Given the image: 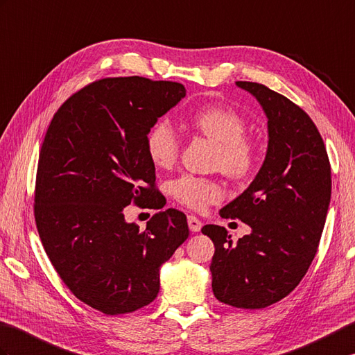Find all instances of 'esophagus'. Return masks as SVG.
Wrapping results in <instances>:
<instances>
[{"label": "esophagus", "mask_w": 355, "mask_h": 355, "mask_svg": "<svg viewBox=\"0 0 355 355\" xmlns=\"http://www.w3.org/2000/svg\"><path fill=\"white\" fill-rule=\"evenodd\" d=\"M187 224H189V228H191V232L192 233H198L201 230V227H202V224H201V220L198 219L196 216H187Z\"/></svg>", "instance_id": "obj_1"}]
</instances>
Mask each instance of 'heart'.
Masks as SVG:
<instances>
[{
  "mask_svg": "<svg viewBox=\"0 0 355 355\" xmlns=\"http://www.w3.org/2000/svg\"><path fill=\"white\" fill-rule=\"evenodd\" d=\"M193 125L219 145L218 164L230 177L242 178L250 174L255 163L252 145L245 139L246 123L225 107H205L193 116ZM145 146L150 160L159 168H168L178 157L180 139L168 119H160L148 130ZM171 192L175 200L192 210H204L224 196L215 180L184 174L172 181Z\"/></svg>",
  "mask_w": 355,
  "mask_h": 355,
  "instance_id": "b5f03b06",
  "label": "heart"
}]
</instances>
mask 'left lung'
Returning <instances> with one entry per match:
<instances>
[{"label": "left lung", "instance_id": "obj_1", "mask_svg": "<svg viewBox=\"0 0 355 355\" xmlns=\"http://www.w3.org/2000/svg\"><path fill=\"white\" fill-rule=\"evenodd\" d=\"M268 118V150L248 189L222 207L251 233L234 243L224 227L205 225L215 243L211 289L237 309H265L289 295L309 270L331 200V166L324 140L301 107L269 87L236 81Z\"/></svg>", "mask_w": 355, "mask_h": 355}]
</instances>
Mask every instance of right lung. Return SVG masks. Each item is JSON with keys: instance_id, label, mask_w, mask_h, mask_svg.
I'll return each instance as SVG.
<instances>
[{"instance_id": "obj_1", "label": "right lung", "mask_w": 355, "mask_h": 355, "mask_svg": "<svg viewBox=\"0 0 355 355\" xmlns=\"http://www.w3.org/2000/svg\"><path fill=\"white\" fill-rule=\"evenodd\" d=\"M184 96L174 81L104 78L66 100L45 135L35 195L40 241L68 289L105 315L153 302L162 265L189 237L183 211L155 213L145 232L123 216L131 202L163 207L145 137Z\"/></svg>"}]
</instances>
